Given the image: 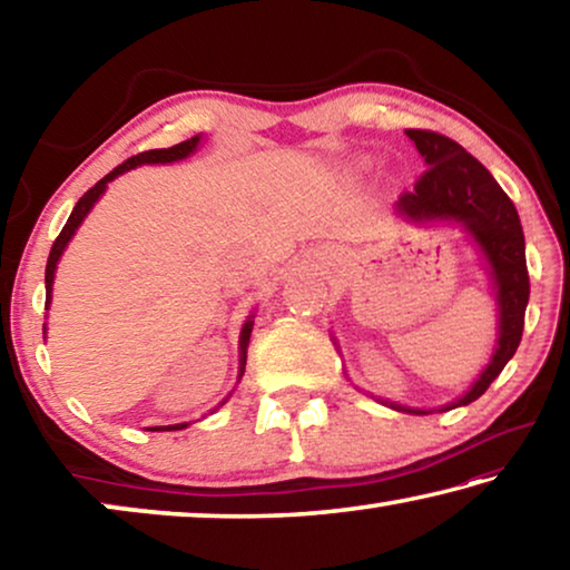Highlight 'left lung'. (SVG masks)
I'll return each instance as SVG.
<instances>
[{
  "label": "left lung",
  "instance_id": "left-lung-1",
  "mask_svg": "<svg viewBox=\"0 0 570 570\" xmlns=\"http://www.w3.org/2000/svg\"><path fill=\"white\" fill-rule=\"evenodd\" d=\"M404 132L417 146L420 156L428 163V170L417 178L412 190L402 193L397 214L412 220H460L485 254L498 286L500 336L495 354L465 397L440 407V412H448L460 407V404L475 402L480 394H485L518 350L530 296L525 236L513 200L498 186L490 170L478 158H472L460 142L435 130L410 128ZM390 407L424 414V410H407L392 402Z\"/></svg>",
  "mask_w": 570,
  "mask_h": 570
}]
</instances>
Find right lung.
<instances>
[{"instance_id": "add662e5", "label": "right lung", "mask_w": 570, "mask_h": 570, "mask_svg": "<svg viewBox=\"0 0 570 570\" xmlns=\"http://www.w3.org/2000/svg\"><path fill=\"white\" fill-rule=\"evenodd\" d=\"M198 140H200V135H196V138H190V140H183V142H178V146H173V148H158V150L138 153V156H132V158H128L125 163H120L118 168H112V170L108 173V176L100 178L88 193H85V196H82L80 200H77V206L72 208V214H70V218H67V224H65V228L60 230V236L55 238L52 250H50V258H47V268H45L47 296H45V304H50V298H52L55 268H57V262H60V256H62V250H65V246H67V240L72 238L77 226L82 224V218L90 214V208L95 206V200H98V198L102 196V190L108 188V183H110L112 178H118L120 173H125V170H130V168H135V166H142V163H173V160L186 158V156H190L193 150H196ZM250 326H254V322L248 320V322L244 324V330H240V372H238V377H240V374H244V370H246V346H248ZM183 428H188V422L168 424V428H153V432H160V430H183Z\"/></svg>"}]
</instances>
